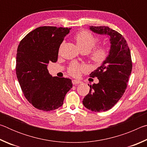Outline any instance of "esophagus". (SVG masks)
<instances>
[{
	"label": "esophagus",
	"mask_w": 147,
	"mask_h": 147,
	"mask_svg": "<svg viewBox=\"0 0 147 147\" xmlns=\"http://www.w3.org/2000/svg\"><path fill=\"white\" fill-rule=\"evenodd\" d=\"M81 83H82V82L80 80H73V84H74V85H77V84H81Z\"/></svg>",
	"instance_id": "esophagus-1"
}]
</instances>
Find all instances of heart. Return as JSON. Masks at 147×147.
<instances>
[{"instance_id": "1", "label": "heart", "mask_w": 147, "mask_h": 147, "mask_svg": "<svg viewBox=\"0 0 147 147\" xmlns=\"http://www.w3.org/2000/svg\"><path fill=\"white\" fill-rule=\"evenodd\" d=\"M76 44L79 50L82 52L89 53L95 45L97 39L88 31H81L76 34L74 37ZM108 51L104 47H98L92 52L90 58L95 64H100L105 60ZM84 67L79 65L78 64L73 63L69 69V71L71 74L73 76H77L80 70H83Z\"/></svg>"}]
</instances>
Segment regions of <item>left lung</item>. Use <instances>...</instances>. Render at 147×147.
<instances>
[{
    "label": "left lung",
    "instance_id": "obj_1",
    "mask_svg": "<svg viewBox=\"0 0 147 147\" xmlns=\"http://www.w3.org/2000/svg\"><path fill=\"white\" fill-rule=\"evenodd\" d=\"M89 30L109 39L108 56L100 66L89 74L98 83L90 85L82 101L87 109L95 112L110 109L123 95L127 87L132 63L130 51L123 36L108 26H89ZM89 85V84H88Z\"/></svg>",
    "mask_w": 147,
    "mask_h": 147
}]
</instances>
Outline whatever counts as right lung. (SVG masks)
<instances>
[{
  "label": "right lung",
  "mask_w": 147,
  "mask_h": 147,
  "mask_svg": "<svg viewBox=\"0 0 147 147\" xmlns=\"http://www.w3.org/2000/svg\"><path fill=\"white\" fill-rule=\"evenodd\" d=\"M71 28L41 26L28 33L17 48L16 74L22 91L32 105L49 111L63 104L73 87L71 79L52 76L47 66L56 62L64 38Z\"/></svg>",
  "instance_id": "obj_1"
}]
</instances>
